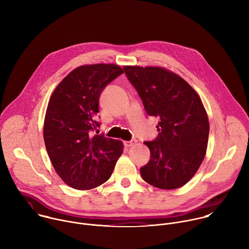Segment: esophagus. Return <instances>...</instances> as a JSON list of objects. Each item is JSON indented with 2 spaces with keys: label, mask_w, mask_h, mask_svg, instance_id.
<instances>
[{
  "label": "esophagus",
  "mask_w": 249,
  "mask_h": 249,
  "mask_svg": "<svg viewBox=\"0 0 249 249\" xmlns=\"http://www.w3.org/2000/svg\"><path fill=\"white\" fill-rule=\"evenodd\" d=\"M136 143H137L136 140H131V141H126V142H124V145H125L126 147H132V146H134Z\"/></svg>",
  "instance_id": "esophagus-1"
}]
</instances>
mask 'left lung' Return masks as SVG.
I'll return each mask as SVG.
<instances>
[{
	"mask_svg": "<svg viewBox=\"0 0 249 249\" xmlns=\"http://www.w3.org/2000/svg\"><path fill=\"white\" fill-rule=\"evenodd\" d=\"M123 70L148 115L160 118L158 137L145 142L151 159L140 168L142 178L160 189L179 188L194 176L206 155L210 126L201 98L187 82L165 69Z\"/></svg>",
	"mask_w": 249,
	"mask_h": 249,
	"instance_id": "obj_1",
	"label": "left lung"
}]
</instances>
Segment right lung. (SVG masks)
<instances>
[{"label": "right lung", "instance_id": "obj_1", "mask_svg": "<svg viewBox=\"0 0 249 249\" xmlns=\"http://www.w3.org/2000/svg\"><path fill=\"white\" fill-rule=\"evenodd\" d=\"M123 74L114 64L82 66L55 89L44 120V143L62 180L79 190L95 188L109 179L123 153L121 141L93 134L102 90Z\"/></svg>", "mask_w": 249, "mask_h": 249}]
</instances>
